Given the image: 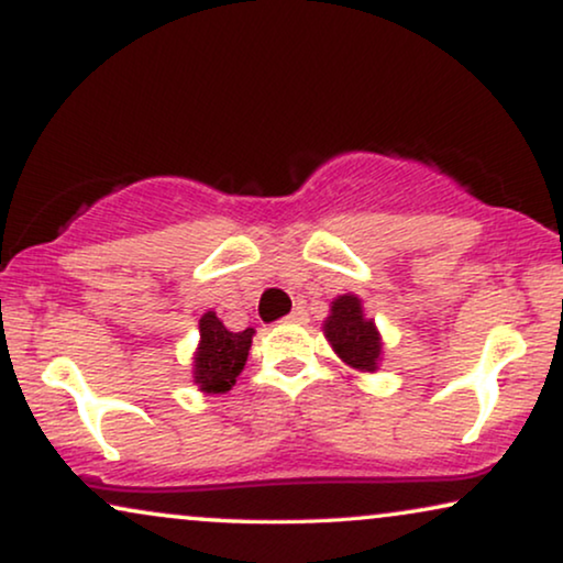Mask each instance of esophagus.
I'll use <instances>...</instances> for the list:
<instances>
[{
  "instance_id": "esophagus-1",
  "label": "esophagus",
  "mask_w": 563,
  "mask_h": 563,
  "mask_svg": "<svg viewBox=\"0 0 563 563\" xmlns=\"http://www.w3.org/2000/svg\"><path fill=\"white\" fill-rule=\"evenodd\" d=\"M284 322H289V325H307V322H310V314H307L305 307H295V310L284 318Z\"/></svg>"
}]
</instances>
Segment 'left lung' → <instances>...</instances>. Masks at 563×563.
I'll return each mask as SVG.
<instances>
[{
    "mask_svg": "<svg viewBox=\"0 0 563 563\" xmlns=\"http://www.w3.org/2000/svg\"><path fill=\"white\" fill-rule=\"evenodd\" d=\"M325 338L345 364L358 372H376L382 356V338L374 320L364 318V307L356 295H343L330 305Z\"/></svg>",
    "mask_w": 563,
    "mask_h": 563,
    "instance_id": "left-lung-1",
    "label": "left lung"
}]
</instances>
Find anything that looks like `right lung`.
<instances>
[{"mask_svg": "<svg viewBox=\"0 0 563 563\" xmlns=\"http://www.w3.org/2000/svg\"><path fill=\"white\" fill-rule=\"evenodd\" d=\"M256 330L245 328L233 333L222 325L212 310L199 320V349L195 353V384L207 395H220L235 384V376L243 372Z\"/></svg>", "mask_w": 563, "mask_h": 563, "instance_id": "obj_1", "label": "right lung"}]
</instances>
